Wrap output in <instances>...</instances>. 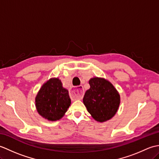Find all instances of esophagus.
Listing matches in <instances>:
<instances>
[{
  "label": "esophagus",
  "instance_id": "34e87169",
  "mask_svg": "<svg viewBox=\"0 0 159 159\" xmlns=\"http://www.w3.org/2000/svg\"><path fill=\"white\" fill-rule=\"evenodd\" d=\"M70 95L73 99H81L84 95V89L82 85L72 87L70 89Z\"/></svg>",
  "mask_w": 159,
  "mask_h": 159
}]
</instances>
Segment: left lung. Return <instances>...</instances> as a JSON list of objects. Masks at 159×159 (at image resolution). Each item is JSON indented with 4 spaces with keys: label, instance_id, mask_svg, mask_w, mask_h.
<instances>
[{
    "label": "left lung",
    "instance_id": "left-lung-1",
    "mask_svg": "<svg viewBox=\"0 0 159 159\" xmlns=\"http://www.w3.org/2000/svg\"><path fill=\"white\" fill-rule=\"evenodd\" d=\"M90 88L86 91L83 103L94 120L104 122L111 119L118 110L120 96L109 80L94 77L89 80Z\"/></svg>",
    "mask_w": 159,
    "mask_h": 159
}]
</instances>
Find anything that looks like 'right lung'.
Returning <instances> with one entry per match:
<instances>
[{
	"label": "right lung",
	"instance_id": "1",
	"mask_svg": "<svg viewBox=\"0 0 159 159\" xmlns=\"http://www.w3.org/2000/svg\"><path fill=\"white\" fill-rule=\"evenodd\" d=\"M70 104L68 91L63 88L58 78H52L46 81L35 97V107L38 113L52 121L61 119Z\"/></svg>",
	"mask_w": 159,
	"mask_h": 159
}]
</instances>
